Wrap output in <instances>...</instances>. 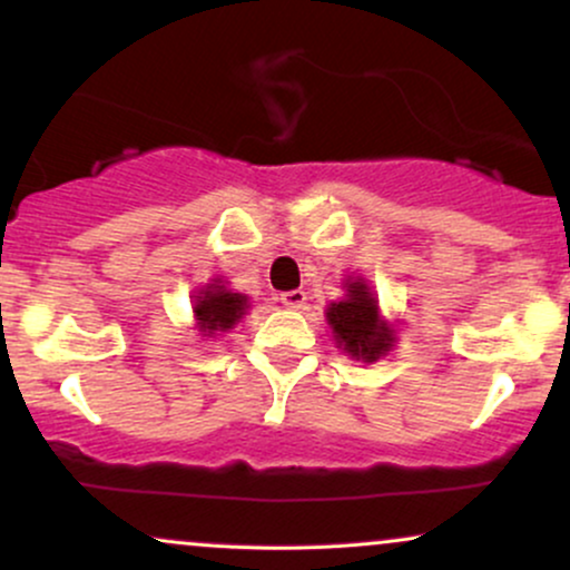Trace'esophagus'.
<instances>
[{
    "mask_svg": "<svg viewBox=\"0 0 570 570\" xmlns=\"http://www.w3.org/2000/svg\"><path fill=\"white\" fill-rule=\"evenodd\" d=\"M281 303H284L286 307H292V311H299V307H305V303H307V294L303 289L284 292L281 294Z\"/></svg>",
    "mask_w": 570,
    "mask_h": 570,
    "instance_id": "esophagus-1",
    "label": "esophagus"
}]
</instances>
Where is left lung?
I'll return each instance as SVG.
<instances>
[{
  "label": "left lung",
  "mask_w": 570,
  "mask_h": 570,
  "mask_svg": "<svg viewBox=\"0 0 570 570\" xmlns=\"http://www.w3.org/2000/svg\"><path fill=\"white\" fill-rule=\"evenodd\" d=\"M345 292V299L326 307L337 348L362 362H377L394 345V330L381 318L377 299L362 278L348 281Z\"/></svg>",
  "instance_id": "1"
}]
</instances>
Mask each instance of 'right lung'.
Listing matches in <instances>:
<instances>
[{
    "label": "right lung",
    "instance_id": "obj_1",
    "mask_svg": "<svg viewBox=\"0 0 570 570\" xmlns=\"http://www.w3.org/2000/svg\"><path fill=\"white\" fill-rule=\"evenodd\" d=\"M248 307V299L244 294L225 289L222 281H214L206 289H200L198 297H195V322H198V332L206 337L219 335V332L233 330L235 324L244 318Z\"/></svg>",
    "mask_w": 570,
    "mask_h": 570
}]
</instances>
